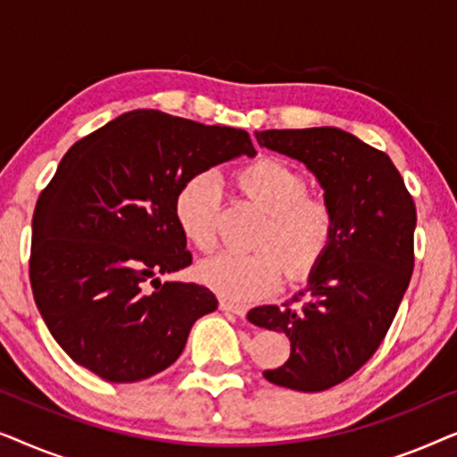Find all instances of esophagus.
Wrapping results in <instances>:
<instances>
[{
  "instance_id": "obj_1",
  "label": "esophagus",
  "mask_w": 457,
  "mask_h": 457,
  "mask_svg": "<svg viewBox=\"0 0 457 457\" xmlns=\"http://www.w3.org/2000/svg\"><path fill=\"white\" fill-rule=\"evenodd\" d=\"M220 310L230 312V314H237V316H245V308H241V305H237V303H230V302H227V299H222L220 302Z\"/></svg>"
}]
</instances>
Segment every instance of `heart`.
Masks as SVG:
<instances>
[{"mask_svg":"<svg viewBox=\"0 0 457 457\" xmlns=\"http://www.w3.org/2000/svg\"><path fill=\"white\" fill-rule=\"evenodd\" d=\"M245 197L266 212L253 252H224L199 266V278L218 295L252 303L278 289L283 272L291 280L308 278L337 239V210L328 197L310 193L308 177L277 158H260L235 172ZM222 187L214 172L185 179L174 195V216L197 252L216 247Z\"/></svg>","mask_w":457,"mask_h":457,"instance_id":"obj_1","label":"heart"}]
</instances>
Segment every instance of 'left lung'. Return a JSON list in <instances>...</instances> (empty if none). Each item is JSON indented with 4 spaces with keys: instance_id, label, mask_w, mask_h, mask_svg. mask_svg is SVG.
<instances>
[{
    "instance_id": "8db88e82",
    "label": "left lung",
    "mask_w": 457,
    "mask_h": 457,
    "mask_svg": "<svg viewBox=\"0 0 457 457\" xmlns=\"http://www.w3.org/2000/svg\"><path fill=\"white\" fill-rule=\"evenodd\" d=\"M260 147L303 162L337 210V239L291 302L249 312L285 333L291 355L266 380L303 393L343 383L372 358L414 270V197L389 155L341 129L258 133Z\"/></svg>"
}]
</instances>
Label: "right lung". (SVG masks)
<instances>
[{
    "mask_svg": "<svg viewBox=\"0 0 457 457\" xmlns=\"http://www.w3.org/2000/svg\"><path fill=\"white\" fill-rule=\"evenodd\" d=\"M255 149L241 129L133 110L74 143L37 199L29 277L60 347L110 383L174 364L193 322L218 308L195 283L174 216L185 179ZM147 284H155L154 292Z\"/></svg>",
    "mask_w": 457,
    "mask_h": 457,
    "instance_id": "right-lung-1",
    "label": "right lung"
}]
</instances>
